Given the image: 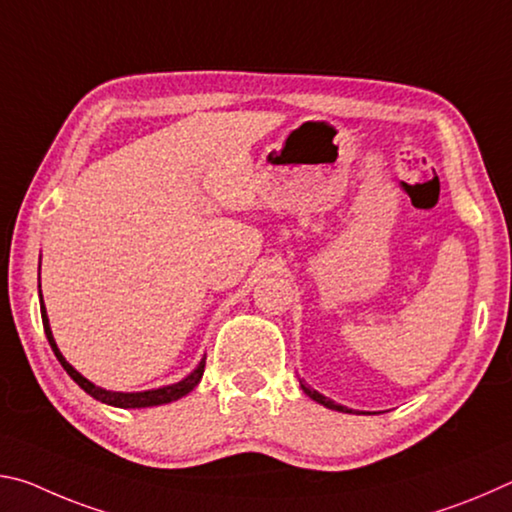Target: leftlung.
Returning a JSON list of instances; mask_svg holds the SVG:
<instances>
[{
  "label": "left lung",
  "instance_id": "obj_1",
  "mask_svg": "<svg viewBox=\"0 0 512 512\" xmlns=\"http://www.w3.org/2000/svg\"><path fill=\"white\" fill-rule=\"evenodd\" d=\"M300 386H302V391H305V393L311 397V400L318 402V404H323V406H327V409L343 411V413H352V409H348V406H341V404H336V402H332V400H327L325 395H320L318 391H314V388H309L307 384H302V381H300Z\"/></svg>",
  "mask_w": 512,
  "mask_h": 512
}]
</instances>
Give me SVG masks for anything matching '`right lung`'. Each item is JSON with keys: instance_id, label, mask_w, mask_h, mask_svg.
Here are the masks:
<instances>
[{"instance_id": "add662e5", "label": "right lung", "mask_w": 512, "mask_h": 512, "mask_svg": "<svg viewBox=\"0 0 512 512\" xmlns=\"http://www.w3.org/2000/svg\"><path fill=\"white\" fill-rule=\"evenodd\" d=\"M40 314H42V325H45V334H47V341L51 345V350H54L56 359L60 361V366L67 370V375L72 377L76 384H79L85 393L92 395L94 400H99L103 404H110V406H117V409H144V406H158V404H167L173 400H180V397L192 393L194 388L198 386V381L203 377V370H205V357L198 363L194 372H189V375L178 381V384H171V386H162V388H155V391H144V393H115V391H106V388H99L94 386L90 379H85L79 370H74L69 363L65 361L63 354H60L58 345L54 341V334H51V327H49V318H47V309H45V302H42V293H40Z\"/></svg>"}]
</instances>
